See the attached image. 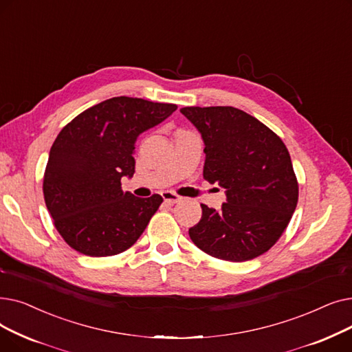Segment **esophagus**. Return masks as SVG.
I'll list each match as a JSON object with an SVG mask.
<instances>
[{
    "label": "esophagus",
    "instance_id": "1",
    "mask_svg": "<svg viewBox=\"0 0 352 352\" xmlns=\"http://www.w3.org/2000/svg\"><path fill=\"white\" fill-rule=\"evenodd\" d=\"M162 196H163V199H164V202H166V204H170V205L177 204V202H180V200L183 199L182 196H179V195L173 193V192H163Z\"/></svg>",
    "mask_w": 352,
    "mask_h": 352
}]
</instances>
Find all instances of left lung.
<instances>
[{
    "instance_id": "left-lung-1",
    "label": "left lung",
    "mask_w": 352,
    "mask_h": 352,
    "mask_svg": "<svg viewBox=\"0 0 352 352\" xmlns=\"http://www.w3.org/2000/svg\"><path fill=\"white\" fill-rule=\"evenodd\" d=\"M205 142L204 177L226 189L222 210L202 206L189 229L208 255L250 261L267 252L287 229L298 204V180L287 146L254 116L230 106L183 107Z\"/></svg>"
}]
</instances>
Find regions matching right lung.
I'll return each mask as SVG.
<instances>
[{"label": "right lung", "instance_id": "add662e5", "mask_svg": "<svg viewBox=\"0 0 352 352\" xmlns=\"http://www.w3.org/2000/svg\"><path fill=\"white\" fill-rule=\"evenodd\" d=\"M176 104L113 97L65 124L50 150L43 193L65 243L87 256H111L135 243L163 202L122 189L135 173V142Z\"/></svg>", "mask_w": 352, "mask_h": 352}]
</instances>
